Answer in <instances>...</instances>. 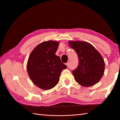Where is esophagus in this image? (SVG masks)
<instances>
[{
    "label": "esophagus",
    "instance_id": "1",
    "mask_svg": "<svg viewBox=\"0 0 120 120\" xmlns=\"http://www.w3.org/2000/svg\"><path fill=\"white\" fill-rule=\"evenodd\" d=\"M66 65H67V68H68V67H69V63L68 62V63L66 64Z\"/></svg>",
    "mask_w": 120,
    "mask_h": 120
}]
</instances>
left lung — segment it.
<instances>
[{"mask_svg":"<svg viewBox=\"0 0 120 120\" xmlns=\"http://www.w3.org/2000/svg\"><path fill=\"white\" fill-rule=\"evenodd\" d=\"M69 45L78 54L79 65L72 71L76 82L83 86H94L104 73L105 62L100 52L90 43L70 41Z\"/></svg>","mask_w":120,"mask_h":120,"instance_id":"1","label":"left lung"}]
</instances>
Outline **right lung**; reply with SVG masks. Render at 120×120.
<instances>
[{
    "mask_svg": "<svg viewBox=\"0 0 120 120\" xmlns=\"http://www.w3.org/2000/svg\"><path fill=\"white\" fill-rule=\"evenodd\" d=\"M59 42L49 41L38 45L31 52L27 63L29 77L40 89L48 90L55 86L61 72L67 66L56 55Z\"/></svg>",
    "mask_w": 120,
    "mask_h": 120,
    "instance_id": "add662e5",
    "label": "right lung"
}]
</instances>
